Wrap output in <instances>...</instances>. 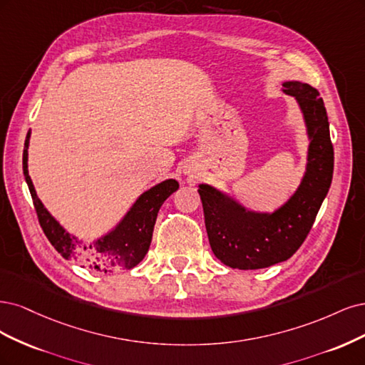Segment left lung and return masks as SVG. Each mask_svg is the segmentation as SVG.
Here are the masks:
<instances>
[{"mask_svg":"<svg viewBox=\"0 0 365 365\" xmlns=\"http://www.w3.org/2000/svg\"><path fill=\"white\" fill-rule=\"evenodd\" d=\"M282 91L297 101L309 140L307 170L294 194L273 212H257L215 186L198 185L210 249L230 268L257 269L289 259L308 237L331 187L334 147L323 98L297 80L284 81Z\"/></svg>","mask_w":365,"mask_h":365,"instance_id":"1","label":"left lung"}]
</instances>
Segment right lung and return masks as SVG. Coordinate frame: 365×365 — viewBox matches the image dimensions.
<instances>
[{
    "label": "right lung",
    "mask_w": 365,
    "mask_h": 365,
    "mask_svg": "<svg viewBox=\"0 0 365 365\" xmlns=\"http://www.w3.org/2000/svg\"><path fill=\"white\" fill-rule=\"evenodd\" d=\"M30 132L27 133L24 153H22V170L33 198L34 209L41 222V227L54 249L65 259H76L83 268L98 273H113L121 269H130L144 259L150 249L153 229L158 212L163 202L179 190V182L167 179L155 185L138 197L133 206L128 209L124 218L110 232L101 238L86 242L69 233L43 206L34 190L29 174V144Z\"/></svg>",
    "instance_id": "1"
}]
</instances>
